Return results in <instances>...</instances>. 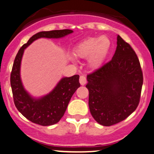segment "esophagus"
Returning a JSON list of instances; mask_svg holds the SVG:
<instances>
[{
    "mask_svg": "<svg viewBox=\"0 0 154 154\" xmlns=\"http://www.w3.org/2000/svg\"><path fill=\"white\" fill-rule=\"evenodd\" d=\"M79 82H80L81 85H85L87 82V79H86V77L85 75H81L79 77Z\"/></svg>",
    "mask_w": 154,
    "mask_h": 154,
    "instance_id": "34e87169",
    "label": "esophagus"
}]
</instances>
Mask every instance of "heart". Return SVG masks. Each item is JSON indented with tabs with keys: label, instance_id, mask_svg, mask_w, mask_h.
Wrapping results in <instances>:
<instances>
[{
	"label": "heart",
	"instance_id": "1",
	"mask_svg": "<svg viewBox=\"0 0 154 154\" xmlns=\"http://www.w3.org/2000/svg\"><path fill=\"white\" fill-rule=\"evenodd\" d=\"M110 47V40L106 36L89 38L75 47L73 53L77 57L85 59L89 56L88 63L92 67L101 64Z\"/></svg>",
	"mask_w": 154,
	"mask_h": 154
}]
</instances>
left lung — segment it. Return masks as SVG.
<instances>
[{"label": "left lung", "instance_id": "obj_1", "mask_svg": "<svg viewBox=\"0 0 154 154\" xmlns=\"http://www.w3.org/2000/svg\"><path fill=\"white\" fill-rule=\"evenodd\" d=\"M116 44L112 59L87 76L90 111L103 126L123 121L137 109L143 82L135 51L119 35Z\"/></svg>", "mask_w": 154, "mask_h": 154}]
</instances>
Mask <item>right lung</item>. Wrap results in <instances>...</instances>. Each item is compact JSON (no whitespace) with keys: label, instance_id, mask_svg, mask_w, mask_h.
Masks as SVG:
<instances>
[{"label":"right lung","instance_id":"1","mask_svg":"<svg viewBox=\"0 0 154 154\" xmlns=\"http://www.w3.org/2000/svg\"><path fill=\"white\" fill-rule=\"evenodd\" d=\"M72 32L71 29L40 32L31 37L16 56L11 73L14 102L19 112L32 122L42 126H49L59 122L66 110L72 96L80 84L78 75L63 77L49 94L40 98H34L23 87L20 77L21 61L24 49L38 38H60Z\"/></svg>","mask_w":154,"mask_h":154}]
</instances>
